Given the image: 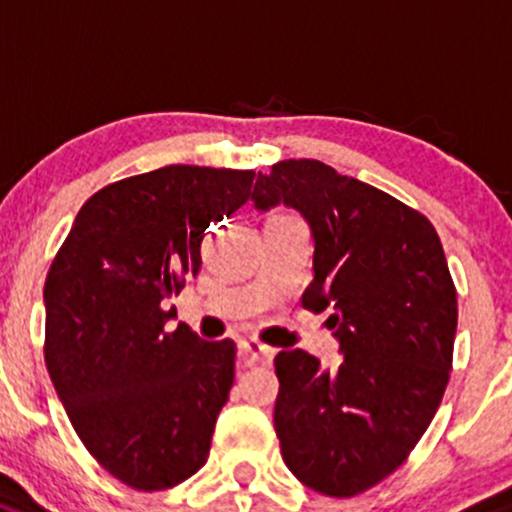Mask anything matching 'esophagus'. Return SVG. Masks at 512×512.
Here are the masks:
<instances>
[{
    "mask_svg": "<svg viewBox=\"0 0 512 512\" xmlns=\"http://www.w3.org/2000/svg\"><path fill=\"white\" fill-rule=\"evenodd\" d=\"M240 360L245 362V365H257V362H270L272 357H275V350L267 345H262L260 340H252V337H247V340H240Z\"/></svg>",
    "mask_w": 512,
    "mask_h": 512,
    "instance_id": "esophagus-1",
    "label": "esophagus"
}]
</instances>
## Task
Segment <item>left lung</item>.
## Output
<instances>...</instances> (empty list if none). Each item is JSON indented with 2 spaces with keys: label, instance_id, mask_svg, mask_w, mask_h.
Segmentation results:
<instances>
[{
  "label": "left lung",
  "instance_id": "8db88e82",
  "mask_svg": "<svg viewBox=\"0 0 512 512\" xmlns=\"http://www.w3.org/2000/svg\"><path fill=\"white\" fill-rule=\"evenodd\" d=\"M260 212L292 207L310 225L302 305L330 310L342 360L305 350L275 357V433L300 483L352 498L405 463L435 418L453 370L458 295L425 215L317 160H282L257 175Z\"/></svg>",
  "mask_w": 512,
  "mask_h": 512
}]
</instances>
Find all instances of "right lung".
<instances>
[{
  "label": "right lung",
  "mask_w": 512,
  "mask_h": 512,
  "mask_svg": "<svg viewBox=\"0 0 512 512\" xmlns=\"http://www.w3.org/2000/svg\"><path fill=\"white\" fill-rule=\"evenodd\" d=\"M252 170L170 165L94 192L44 282V362L84 448L135 490H167L210 455L235 342H207L170 300L200 272L210 222L240 210Z\"/></svg>",
  "instance_id": "right-lung-1"
}]
</instances>
